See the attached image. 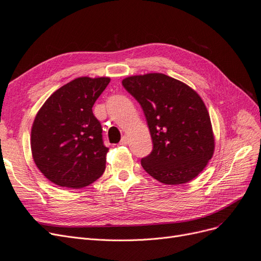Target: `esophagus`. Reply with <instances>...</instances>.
<instances>
[{"label":"esophagus","instance_id":"34e87169","mask_svg":"<svg viewBox=\"0 0 261 261\" xmlns=\"http://www.w3.org/2000/svg\"><path fill=\"white\" fill-rule=\"evenodd\" d=\"M127 143H128V138L124 136V137L121 139V141H120V145H121V146H126Z\"/></svg>","mask_w":261,"mask_h":261}]
</instances>
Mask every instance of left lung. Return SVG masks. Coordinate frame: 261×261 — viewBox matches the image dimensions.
Segmentation results:
<instances>
[{
	"label": "left lung",
	"instance_id": "left-lung-1",
	"mask_svg": "<svg viewBox=\"0 0 261 261\" xmlns=\"http://www.w3.org/2000/svg\"><path fill=\"white\" fill-rule=\"evenodd\" d=\"M145 113L153 149L141 166L165 185L191 181L207 165L215 149L211 118L191 87L163 73L122 81Z\"/></svg>",
	"mask_w": 261,
	"mask_h": 261
}]
</instances>
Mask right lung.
I'll return each mask as SVG.
<instances>
[{"label":"right lung","mask_w":261,"mask_h":261,"mask_svg":"<svg viewBox=\"0 0 261 261\" xmlns=\"http://www.w3.org/2000/svg\"><path fill=\"white\" fill-rule=\"evenodd\" d=\"M109 77H77L61 86L42 106L31 129L35 165L49 181L80 189L93 184L106 168L108 149L93 106Z\"/></svg>","instance_id":"add662e5"}]
</instances>
